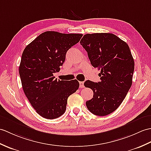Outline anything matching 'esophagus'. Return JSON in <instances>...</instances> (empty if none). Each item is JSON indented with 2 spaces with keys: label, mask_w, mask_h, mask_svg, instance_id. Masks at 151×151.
Wrapping results in <instances>:
<instances>
[{
  "label": "esophagus",
  "mask_w": 151,
  "mask_h": 151,
  "mask_svg": "<svg viewBox=\"0 0 151 151\" xmlns=\"http://www.w3.org/2000/svg\"><path fill=\"white\" fill-rule=\"evenodd\" d=\"M80 88H83L84 87V82H80Z\"/></svg>",
  "instance_id": "esophagus-1"
}]
</instances>
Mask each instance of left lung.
I'll return each mask as SVG.
<instances>
[{"instance_id": "8db88e82", "label": "left lung", "mask_w": 151, "mask_h": 151, "mask_svg": "<svg viewBox=\"0 0 151 151\" xmlns=\"http://www.w3.org/2000/svg\"><path fill=\"white\" fill-rule=\"evenodd\" d=\"M80 43L91 65L101 69L100 82L84 83L93 91V98L86 101V106L95 115L109 114L120 106L132 85L134 62L130 49L112 33L86 34Z\"/></svg>"}]
</instances>
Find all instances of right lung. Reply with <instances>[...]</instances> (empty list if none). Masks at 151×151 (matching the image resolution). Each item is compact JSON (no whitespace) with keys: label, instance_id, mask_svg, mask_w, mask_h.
<instances>
[{"label":"right lung","instance_id":"right-lung-1","mask_svg":"<svg viewBox=\"0 0 151 151\" xmlns=\"http://www.w3.org/2000/svg\"><path fill=\"white\" fill-rule=\"evenodd\" d=\"M82 36L45 31L24 49L19 66L22 88L34 109L43 118L62 116L68 97L78 89V80H58L53 74L60 70L66 52Z\"/></svg>","mask_w":151,"mask_h":151}]
</instances>
